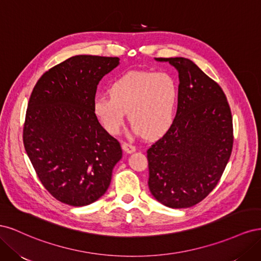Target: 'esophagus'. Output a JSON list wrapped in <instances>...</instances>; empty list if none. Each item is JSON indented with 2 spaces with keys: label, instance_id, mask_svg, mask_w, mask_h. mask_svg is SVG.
I'll use <instances>...</instances> for the list:
<instances>
[{
  "label": "esophagus",
  "instance_id": "obj_1",
  "mask_svg": "<svg viewBox=\"0 0 261 261\" xmlns=\"http://www.w3.org/2000/svg\"><path fill=\"white\" fill-rule=\"evenodd\" d=\"M122 148H123L124 151L127 152V153H132V152H134L136 150L135 146L132 145V144H128V143H123Z\"/></svg>",
  "mask_w": 261,
  "mask_h": 261
}]
</instances>
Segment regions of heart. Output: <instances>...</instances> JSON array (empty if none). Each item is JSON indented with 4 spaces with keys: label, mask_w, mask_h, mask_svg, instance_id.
I'll return each mask as SVG.
<instances>
[{
    "label": "heart",
    "mask_w": 261,
    "mask_h": 261,
    "mask_svg": "<svg viewBox=\"0 0 261 261\" xmlns=\"http://www.w3.org/2000/svg\"><path fill=\"white\" fill-rule=\"evenodd\" d=\"M108 94L93 101V114L110 134H117L125 113L136 133L155 138L174 121L178 87L171 74L151 70H132L111 84Z\"/></svg>",
    "instance_id": "obj_1"
}]
</instances>
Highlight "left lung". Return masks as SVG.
<instances>
[{"mask_svg": "<svg viewBox=\"0 0 261 261\" xmlns=\"http://www.w3.org/2000/svg\"><path fill=\"white\" fill-rule=\"evenodd\" d=\"M178 72V101L168 132L147 150L148 186L170 208H189L217 186L231 156L233 123L222 88L185 58H158Z\"/></svg>", "mask_w": 261, "mask_h": 261, "instance_id": "obj_1", "label": "left lung"}]
</instances>
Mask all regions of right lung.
<instances>
[{
    "label": "right lung",
    "instance_id": "right-lung-1",
    "mask_svg": "<svg viewBox=\"0 0 261 261\" xmlns=\"http://www.w3.org/2000/svg\"><path fill=\"white\" fill-rule=\"evenodd\" d=\"M118 64V58L75 55L45 72L31 92L23 146L44 188L69 206L103 196L122 158L92 110L99 82Z\"/></svg>",
    "mask_w": 261,
    "mask_h": 261
}]
</instances>
